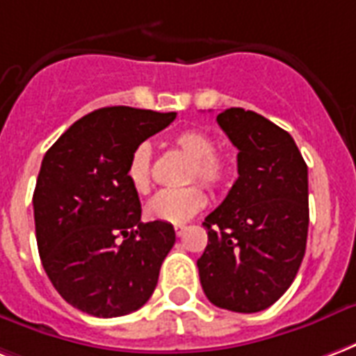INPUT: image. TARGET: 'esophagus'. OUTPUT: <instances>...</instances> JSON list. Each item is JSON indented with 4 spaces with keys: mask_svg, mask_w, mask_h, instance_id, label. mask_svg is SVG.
<instances>
[{
    "mask_svg": "<svg viewBox=\"0 0 356 356\" xmlns=\"http://www.w3.org/2000/svg\"><path fill=\"white\" fill-rule=\"evenodd\" d=\"M185 230H186V225H175V234H177V236H183Z\"/></svg>",
    "mask_w": 356,
    "mask_h": 356,
    "instance_id": "obj_1",
    "label": "esophagus"
}]
</instances>
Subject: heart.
Here are the masks:
<instances>
[{"label":"heart","instance_id":"1","mask_svg":"<svg viewBox=\"0 0 356 356\" xmlns=\"http://www.w3.org/2000/svg\"><path fill=\"white\" fill-rule=\"evenodd\" d=\"M173 149L191 158L186 181L204 183L207 188L218 191L230 179V164L215 152V141L200 130H185L171 139ZM126 179L131 191L147 194L152 185V151L147 143H139L131 151L126 164ZM205 205V192L200 185L177 191H162L147 204V217L168 225H181L192 218Z\"/></svg>","mask_w":356,"mask_h":356}]
</instances>
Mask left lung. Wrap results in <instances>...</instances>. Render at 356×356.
<instances>
[{"mask_svg": "<svg viewBox=\"0 0 356 356\" xmlns=\"http://www.w3.org/2000/svg\"><path fill=\"white\" fill-rule=\"evenodd\" d=\"M217 122L239 151V177L204 220L200 283L213 305L257 313L285 294L304 259L307 165L291 134L259 113L230 107Z\"/></svg>", "mask_w": 356, "mask_h": 356, "instance_id": "8db88e82", "label": "left lung"}]
</instances>
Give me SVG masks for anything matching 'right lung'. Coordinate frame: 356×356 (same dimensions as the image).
<instances>
[{"label": "right lung", "instance_id": "add662e5", "mask_svg": "<svg viewBox=\"0 0 356 356\" xmlns=\"http://www.w3.org/2000/svg\"><path fill=\"white\" fill-rule=\"evenodd\" d=\"M175 117L104 107L79 118L44 154L33 192L39 257L60 296L81 312L122 317L156 289L175 230L160 220L141 222L126 164Z\"/></svg>", "mask_w": 356, "mask_h": 356}]
</instances>
